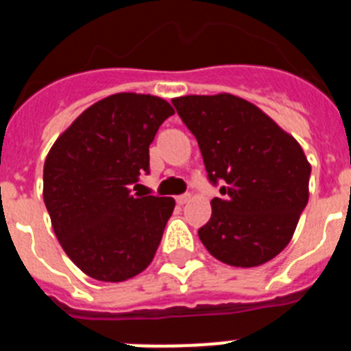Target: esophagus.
Wrapping results in <instances>:
<instances>
[{"label": "esophagus", "instance_id": "esophagus-1", "mask_svg": "<svg viewBox=\"0 0 351 351\" xmlns=\"http://www.w3.org/2000/svg\"><path fill=\"white\" fill-rule=\"evenodd\" d=\"M191 200V195L186 193V195H179L178 198H176V202L179 204V206H184V204H188Z\"/></svg>", "mask_w": 351, "mask_h": 351}]
</instances>
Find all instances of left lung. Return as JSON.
<instances>
[{
	"label": "left lung",
	"mask_w": 351,
	"mask_h": 351,
	"mask_svg": "<svg viewBox=\"0 0 351 351\" xmlns=\"http://www.w3.org/2000/svg\"><path fill=\"white\" fill-rule=\"evenodd\" d=\"M219 188L198 230L214 258L256 267L288 246L309 198L311 165L299 142L244 98L188 95L172 100Z\"/></svg>",
	"instance_id": "obj_1"
}]
</instances>
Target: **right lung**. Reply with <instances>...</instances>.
Listing matches in <instances>:
<instances>
[{
  "mask_svg": "<svg viewBox=\"0 0 351 351\" xmlns=\"http://www.w3.org/2000/svg\"><path fill=\"white\" fill-rule=\"evenodd\" d=\"M172 114L160 96L110 95L86 108L45 158L43 202L54 234L93 280L126 281L156 255L176 200L132 188L149 172V145Z\"/></svg>",
  "mask_w": 351,
  "mask_h": 351,
  "instance_id": "add662e5",
  "label": "right lung"
}]
</instances>
